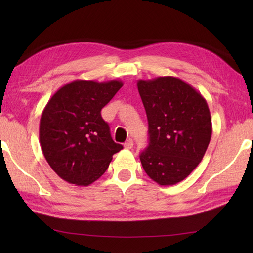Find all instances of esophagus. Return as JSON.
Returning <instances> with one entry per match:
<instances>
[{
    "label": "esophagus",
    "mask_w": 253,
    "mask_h": 253,
    "mask_svg": "<svg viewBox=\"0 0 253 253\" xmlns=\"http://www.w3.org/2000/svg\"><path fill=\"white\" fill-rule=\"evenodd\" d=\"M132 146H134V142H132V139H128L127 142L124 144V147H125L126 149H131Z\"/></svg>",
    "instance_id": "obj_1"
}]
</instances>
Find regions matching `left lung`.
Returning <instances> with one entry per match:
<instances>
[{
	"label": "left lung",
	"instance_id": "obj_1",
	"mask_svg": "<svg viewBox=\"0 0 253 253\" xmlns=\"http://www.w3.org/2000/svg\"><path fill=\"white\" fill-rule=\"evenodd\" d=\"M146 110L149 142L139 158L160 185L183 181L202 161L212 135L207 100L176 77L137 81Z\"/></svg>",
	"mask_w": 253,
	"mask_h": 253
}]
</instances>
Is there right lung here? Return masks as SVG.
Instances as JSON below:
<instances>
[{"mask_svg": "<svg viewBox=\"0 0 253 253\" xmlns=\"http://www.w3.org/2000/svg\"><path fill=\"white\" fill-rule=\"evenodd\" d=\"M123 84L121 80H74L50 98L40 119V145L50 168L63 181L90 185L123 149L100 114Z\"/></svg>", "mask_w": 253, "mask_h": 253, "instance_id": "obj_1", "label": "right lung"}]
</instances>
